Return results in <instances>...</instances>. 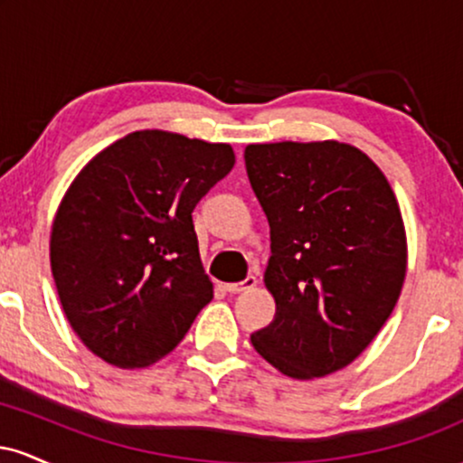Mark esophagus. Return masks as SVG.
Segmentation results:
<instances>
[{
    "label": "esophagus",
    "instance_id": "esophagus-1",
    "mask_svg": "<svg viewBox=\"0 0 463 463\" xmlns=\"http://www.w3.org/2000/svg\"><path fill=\"white\" fill-rule=\"evenodd\" d=\"M257 287V279L254 276H246L243 280H239V283H228L226 285V291H231V294H241V291H250Z\"/></svg>",
    "mask_w": 463,
    "mask_h": 463
}]
</instances>
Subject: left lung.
Masks as SVG:
<instances>
[{"label":"left lung","instance_id":"8db88e82","mask_svg":"<svg viewBox=\"0 0 463 463\" xmlns=\"http://www.w3.org/2000/svg\"><path fill=\"white\" fill-rule=\"evenodd\" d=\"M246 172L269 222L265 287L276 300L254 350L291 379L346 368L394 311L407 239L394 191L339 141L257 143Z\"/></svg>","mask_w":463,"mask_h":463}]
</instances>
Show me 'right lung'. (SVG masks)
Masks as SVG:
<instances>
[{
  "label": "right lung",
  "instance_id": "1",
  "mask_svg": "<svg viewBox=\"0 0 463 463\" xmlns=\"http://www.w3.org/2000/svg\"><path fill=\"white\" fill-rule=\"evenodd\" d=\"M232 165L226 143L139 130L78 174L50 261L62 311L91 353L143 368L178 346L213 298L191 213Z\"/></svg>",
  "mask_w": 463,
  "mask_h": 463
}]
</instances>
